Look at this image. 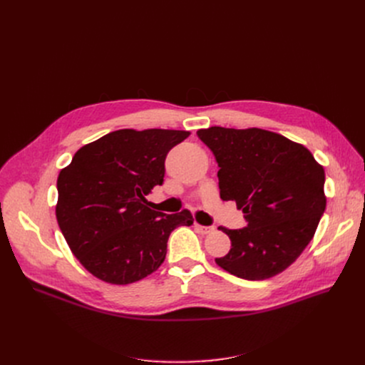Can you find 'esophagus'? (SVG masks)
I'll return each instance as SVG.
<instances>
[{"label":"esophagus","instance_id":"obj_1","mask_svg":"<svg viewBox=\"0 0 365 365\" xmlns=\"http://www.w3.org/2000/svg\"><path fill=\"white\" fill-rule=\"evenodd\" d=\"M195 227H197V231H198L200 234H202V235L215 232V226H202V225L195 223Z\"/></svg>","mask_w":365,"mask_h":365}]
</instances>
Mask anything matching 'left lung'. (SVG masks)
<instances>
[{
    "mask_svg": "<svg viewBox=\"0 0 365 365\" xmlns=\"http://www.w3.org/2000/svg\"><path fill=\"white\" fill-rule=\"evenodd\" d=\"M212 149L220 198L242 210L245 227L222 231L231 250L216 263L242 279L287 269L308 245L325 210L324 168L303 145L262 128L197 131Z\"/></svg>",
    "mask_w": 365,
    "mask_h": 365,
    "instance_id": "1",
    "label": "left lung"
}]
</instances>
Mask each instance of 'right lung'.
Returning <instances> with one entry per match:
<instances>
[{"label":"right lung","instance_id":"add662e5","mask_svg":"<svg viewBox=\"0 0 365 365\" xmlns=\"http://www.w3.org/2000/svg\"><path fill=\"white\" fill-rule=\"evenodd\" d=\"M189 131L117 130L75 152L59 173L56 217L73 256L109 284L136 282L157 271L178 226H190L187 210L165 215L146 207L164 183L165 157Z\"/></svg>","mask_w":365,"mask_h":365}]
</instances>
